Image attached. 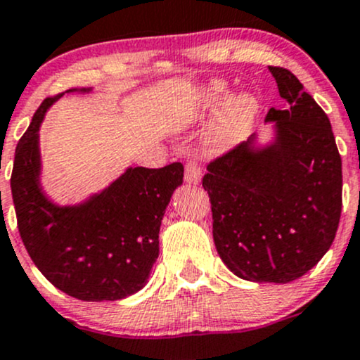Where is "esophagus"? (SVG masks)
Wrapping results in <instances>:
<instances>
[{"instance_id": "34e87169", "label": "esophagus", "mask_w": 360, "mask_h": 360, "mask_svg": "<svg viewBox=\"0 0 360 360\" xmlns=\"http://www.w3.org/2000/svg\"><path fill=\"white\" fill-rule=\"evenodd\" d=\"M184 179L190 184H198L202 181V169L193 158L186 160V165H184Z\"/></svg>"}]
</instances>
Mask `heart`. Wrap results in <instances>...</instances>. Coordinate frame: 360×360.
<instances>
[{"label": "heart", "mask_w": 360, "mask_h": 360, "mask_svg": "<svg viewBox=\"0 0 360 360\" xmlns=\"http://www.w3.org/2000/svg\"><path fill=\"white\" fill-rule=\"evenodd\" d=\"M230 86L224 82H210L203 89V110L217 111L210 125L203 150L210 155L226 153L248 137L257 116V101L250 94L230 97Z\"/></svg>", "instance_id": "1"}]
</instances>
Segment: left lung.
Returning a JSON list of instances; mask_svg holds the SVG:
<instances>
[{
    "mask_svg": "<svg viewBox=\"0 0 360 360\" xmlns=\"http://www.w3.org/2000/svg\"><path fill=\"white\" fill-rule=\"evenodd\" d=\"M288 110L271 108L274 141L256 134L207 165L217 254L237 277L288 284L331 248L341 214V157L331 122L289 69L270 66Z\"/></svg>",
    "mask_w": 360,
    "mask_h": 360,
    "instance_id": "left-lung-1",
    "label": "left lung"
}]
</instances>
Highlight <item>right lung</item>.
<instances>
[{"mask_svg": "<svg viewBox=\"0 0 360 360\" xmlns=\"http://www.w3.org/2000/svg\"><path fill=\"white\" fill-rule=\"evenodd\" d=\"M63 96L43 101L17 144L10 184L20 238L32 263L63 292L82 301L123 300L150 278L160 224L174 190L183 184L184 167H129L85 202L57 205L39 181V127Z\"/></svg>", "mask_w": 360, "mask_h": 360, "instance_id": "1", "label": "right lung"}]
</instances>
